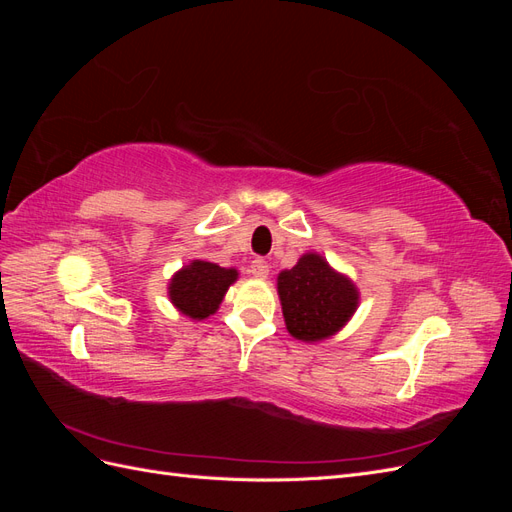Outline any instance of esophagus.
Segmentation results:
<instances>
[{
	"label": "esophagus",
	"mask_w": 512,
	"mask_h": 512,
	"mask_svg": "<svg viewBox=\"0 0 512 512\" xmlns=\"http://www.w3.org/2000/svg\"><path fill=\"white\" fill-rule=\"evenodd\" d=\"M250 273L254 277H260V280H265V277L269 275V262L265 258H254L250 265Z\"/></svg>",
	"instance_id": "esophagus-1"
}]
</instances>
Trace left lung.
I'll return each mask as SVG.
<instances>
[{
  "instance_id": "left-lung-1",
  "label": "left lung",
  "mask_w": 512,
  "mask_h": 512,
  "mask_svg": "<svg viewBox=\"0 0 512 512\" xmlns=\"http://www.w3.org/2000/svg\"><path fill=\"white\" fill-rule=\"evenodd\" d=\"M286 329L301 342L335 335L359 307V290L320 254L309 252L277 275Z\"/></svg>"
}]
</instances>
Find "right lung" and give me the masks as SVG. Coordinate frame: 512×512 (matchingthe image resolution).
Returning a JSON list of instances; mask_svg holds the SVG:
<instances>
[{"label": "right lung", "mask_w": 512, "mask_h": 512, "mask_svg": "<svg viewBox=\"0 0 512 512\" xmlns=\"http://www.w3.org/2000/svg\"><path fill=\"white\" fill-rule=\"evenodd\" d=\"M237 277V269H224L207 260H192L173 275L168 284V299L183 316L205 320L218 312L228 286L235 284Z\"/></svg>", "instance_id": "add662e5"}]
</instances>
